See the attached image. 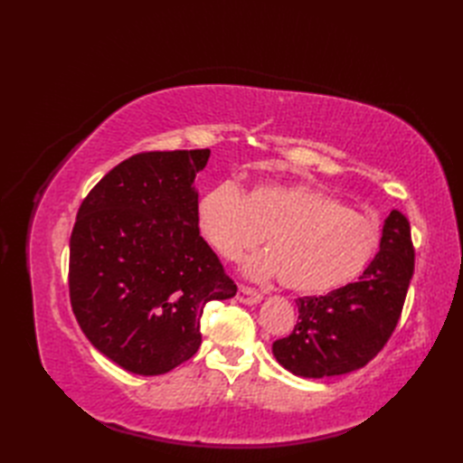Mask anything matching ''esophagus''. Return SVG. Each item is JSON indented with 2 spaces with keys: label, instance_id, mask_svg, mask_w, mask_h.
I'll list each match as a JSON object with an SVG mask.
<instances>
[{
  "label": "esophagus",
  "instance_id": "esophagus-1",
  "mask_svg": "<svg viewBox=\"0 0 463 463\" xmlns=\"http://www.w3.org/2000/svg\"><path fill=\"white\" fill-rule=\"evenodd\" d=\"M260 299H262V296L253 288L240 286V289H237V301L243 305H257V303H260Z\"/></svg>",
  "mask_w": 463,
  "mask_h": 463
}]
</instances>
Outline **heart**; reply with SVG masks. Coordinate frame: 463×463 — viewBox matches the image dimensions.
<instances>
[{
  "label": "heart",
  "instance_id": "heart-1",
  "mask_svg": "<svg viewBox=\"0 0 463 463\" xmlns=\"http://www.w3.org/2000/svg\"><path fill=\"white\" fill-rule=\"evenodd\" d=\"M203 240L226 259H240L264 237L266 250L243 262L245 276H279L288 289L326 293L367 270L381 228L330 193L307 184L264 181L241 193L232 181L203 191L194 204Z\"/></svg>",
  "mask_w": 463,
  "mask_h": 463
}]
</instances>
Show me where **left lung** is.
<instances>
[{"instance_id": "1", "label": "left lung", "mask_w": 463, "mask_h": 463, "mask_svg": "<svg viewBox=\"0 0 463 463\" xmlns=\"http://www.w3.org/2000/svg\"><path fill=\"white\" fill-rule=\"evenodd\" d=\"M411 276L410 222L392 210L381 250L357 282L296 301L298 325L288 338L272 344L276 361L303 378L345 374L367 365L398 325Z\"/></svg>"}]
</instances>
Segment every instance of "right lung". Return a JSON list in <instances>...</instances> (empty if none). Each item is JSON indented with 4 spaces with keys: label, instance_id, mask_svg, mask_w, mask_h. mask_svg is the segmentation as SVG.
I'll list each match as a JSON object with an SVG mask.
<instances>
[{
    "label": "right lung",
    "instance_id": "obj_1",
    "mask_svg": "<svg viewBox=\"0 0 463 463\" xmlns=\"http://www.w3.org/2000/svg\"><path fill=\"white\" fill-rule=\"evenodd\" d=\"M208 158V148L137 154L98 181L77 213L73 313L98 352L133 374L191 359L204 305L237 291L194 222V177Z\"/></svg>",
    "mask_w": 463,
    "mask_h": 463
}]
</instances>
